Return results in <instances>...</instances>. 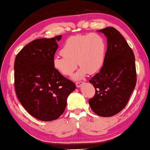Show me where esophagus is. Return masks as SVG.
I'll return each mask as SVG.
<instances>
[{
    "mask_svg": "<svg viewBox=\"0 0 150 150\" xmlns=\"http://www.w3.org/2000/svg\"><path fill=\"white\" fill-rule=\"evenodd\" d=\"M76 86L77 87V88H79L81 86V82H76Z\"/></svg>",
    "mask_w": 150,
    "mask_h": 150,
    "instance_id": "34e87169",
    "label": "esophagus"
}]
</instances>
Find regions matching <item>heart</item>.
<instances>
[{"mask_svg": "<svg viewBox=\"0 0 150 150\" xmlns=\"http://www.w3.org/2000/svg\"><path fill=\"white\" fill-rule=\"evenodd\" d=\"M106 48L105 38L99 34L71 36L62 47V55L53 58V67L64 76H71L78 64L80 69L73 78L75 80L81 79L88 73L92 75L102 69Z\"/></svg>", "mask_w": 150, "mask_h": 150, "instance_id": "obj_1", "label": "heart"}]
</instances>
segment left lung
Wrapping results in <instances>:
<instances>
[{
    "mask_svg": "<svg viewBox=\"0 0 150 150\" xmlns=\"http://www.w3.org/2000/svg\"><path fill=\"white\" fill-rule=\"evenodd\" d=\"M107 38V50L101 70L89 82L96 94L89 100L91 109L111 117L125 107L136 84L135 57L125 38L113 27L100 30Z\"/></svg>",
    "mask_w": 150,
    "mask_h": 150,
    "instance_id": "1",
    "label": "left lung"
}]
</instances>
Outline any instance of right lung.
I'll use <instances>...</instances> for the list:
<instances>
[{
    "label": "right lung",
    "mask_w": 150,
    "mask_h": 150,
    "mask_svg": "<svg viewBox=\"0 0 150 150\" xmlns=\"http://www.w3.org/2000/svg\"><path fill=\"white\" fill-rule=\"evenodd\" d=\"M62 35L38 39L17 54L14 62L16 93L26 111L42 121L57 119L64 113L69 96L76 88L53 67L52 60Z\"/></svg>",
    "instance_id": "obj_1"
}]
</instances>
